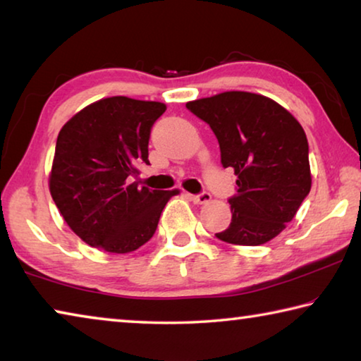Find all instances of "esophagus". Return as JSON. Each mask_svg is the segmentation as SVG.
<instances>
[{"label":"esophagus","instance_id":"1","mask_svg":"<svg viewBox=\"0 0 361 361\" xmlns=\"http://www.w3.org/2000/svg\"><path fill=\"white\" fill-rule=\"evenodd\" d=\"M189 199H191L194 204L204 205V204H209V202H210V200H212V195H210L209 192H202V194H197V195L189 194Z\"/></svg>","mask_w":361,"mask_h":361}]
</instances>
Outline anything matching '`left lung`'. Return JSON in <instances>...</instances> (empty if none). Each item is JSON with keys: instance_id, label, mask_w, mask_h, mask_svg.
Returning a JSON list of instances; mask_svg holds the SVG:
<instances>
[{"instance_id": "obj_1", "label": "left lung", "mask_w": 361, "mask_h": 361, "mask_svg": "<svg viewBox=\"0 0 361 361\" xmlns=\"http://www.w3.org/2000/svg\"><path fill=\"white\" fill-rule=\"evenodd\" d=\"M212 127L223 167L234 169L232 219L218 232L232 245H262L295 218L312 186L307 137L288 109L269 97L231 90L188 102Z\"/></svg>"}]
</instances>
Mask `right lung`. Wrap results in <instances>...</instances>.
<instances>
[{
    "label": "right lung",
    "instance_id": "1",
    "mask_svg": "<svg viewBox=\"0 0 361 361\" xmlns=\"http://www.w3.org/2000/svg\"><path fill=\"white\" fill-rule=\"evenodd\" d=\"M166 108L161 102L108 97L60 129L49 191L65 223L87 245L135 252L156 232L170 197L180 194L127 181L138 173V164H149L151 127Z\"/></svg>",
    "mask_w": 361,
    "mask_h": 361
}]
</instances>
